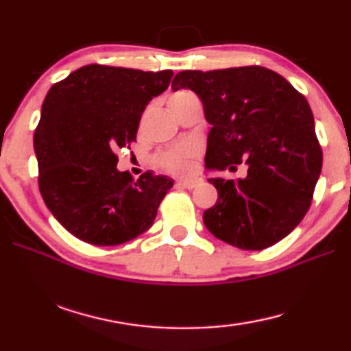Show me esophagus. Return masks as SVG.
<instances>
[{"label":"esophagus","mask_w":351,"mask_h":351,"mask_svg":"<svg viewBox=\"0 0 351 351\" xmlns=\"http://www.w3.org/2000/svg\"><path fill=\"white\" fill-rule=\"evenodd\" d=\"M199 184L198 180H181L178 181V186L184 189H195Z\"/></svg>","instance_id":"esophagus-1"}]
</instances>
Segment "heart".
I'll use <instances>...</instances> for the list:
<instances>
[{
  "mask_svg": "<svg viewBox=\"0 0 351 351\" xmlns=\"http://www.w3.org/2000/svg\"><path fill=\"white\" fill-rule=\"evenodd\" d=\"M187 96H192V93L181 90V91H176L173 96L170 97V100L182 99ZM195 158H197V150L190 145H184V147H178V148H173V150H169L159 154L156 158V164L159 167H162L164 170H167L173 175H186L189 173L190 169H192Z\"/></svg>",
  "mask_w": 351,
  "mask_h": 351,
  "instance_id": "obj_1",
  "label": "heart"
}]
</instances>
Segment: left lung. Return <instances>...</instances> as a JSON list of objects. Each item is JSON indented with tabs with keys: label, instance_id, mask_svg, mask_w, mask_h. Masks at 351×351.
<instances>
[{
	"label": "left lung",
	"instance_id": "left-lung-1",
	"mask_svg": "<svg viewBox=\"0 0 351 351\" xmlns=\"http://www.w3.org/2000/svg\"><path fill=\"white\" fill-rule=\"evenodd\" d=\"M201 99L207 134L206 167L235 170L243 180L210 178L218 199L203 213L206 228L228 245L260 251L304 219L322 170V148L306 99L263 66L181 71L171 90Z\"/></svg>",
	"mask_w": 351,
	"mask_h": 351
}]
</instances>
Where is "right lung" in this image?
<instances>
[{
  "instance_id": "add662e5",
  "label": "right lung",
  "mask_w": 351,
  "mask_h": 351,
  "mask_svg": "<svg viewBox=\"0 0 351 351\" xmlns=\"http://www.w3.org/2000/svg\"><path fill=\"white\" fill-rule=\"evenodd\" d=\"M159 73L86 64L46 94L34 133L38 187L68 232L96 246H116L152 228L173 180L119 171L117 148L136 141L141 116L167 90Z\"/></svg>"
}]
</instances>
